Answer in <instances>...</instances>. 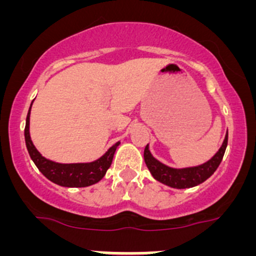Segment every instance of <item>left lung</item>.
Returning <instances> with one entry per match:
<instances>
[{
	"instance_id": "1",
	"label": "left lung",
	"mask_w": 256,
	"mask_h": 256,
	"mask_svg": "<svg viewBox=\"0 0 256 256\" xmlns=\"http://www.w3.org/2000/svg\"><path fill=\"white\" fill-rule=\"evenodd\" d=\"M226 144H228V132H226L224 142L219 148V151L208 162L197 167H190V168H171V167L161 164L151 154L148 144H146V147H144V158L147 168L150 170L154 178H156L158 182L164 183V184L170 186V187L182 190V188H190L200 184L216 172V170L218 168L222 160H223Z\"/></svg>"
}]
</instances>
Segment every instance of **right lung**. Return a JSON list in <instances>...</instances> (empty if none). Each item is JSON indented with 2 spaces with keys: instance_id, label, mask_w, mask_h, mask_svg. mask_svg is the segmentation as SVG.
Listing matches in <instances>:
<instances>
[{
  "instance_id": "obj_1",
  "label": "right lung",
  "mask_w": 256,
  "mask_h": 256,
  "mask_svg": "<svg viewBox=\"0 0 256 256\" xmlns=\"http://www.w3.org/2000/svg\"><path fill=\"white\" fill-rule=\"evenodd\" d=\"M32 106V104H30ZM30 112L26 118L24 140L28 154L34 162L37 168L53 183L63 187H88L99 182L105 176L109 167L112 166L114 154L120 142H116L108 150L104 156L90 164H56L43 157L33 144L30 136Z\"/></svg>"
}]
</instances>
